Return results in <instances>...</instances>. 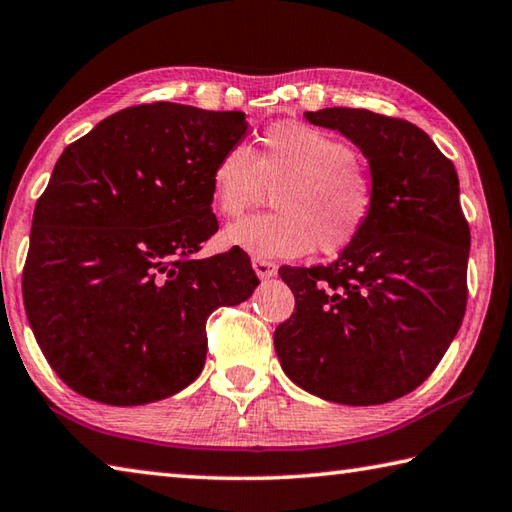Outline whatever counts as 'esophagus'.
<instances>
[{
    "mask_svg": "<svg viewBox=\"0 0 512 512\" xmlns=\"http://www.w3.org/2000/svg\"><path fill=\"white\" fill-rule=\"evenodd\" d=\"M253 268L262 280H268V277H273L277 273V266L273 262H266V259H259V257H253Z\"/></svg>",
    "mask_w": 512,
    "mask_h": 512,
    "instance_id": "obj_1",
    "label": "esophagus"
}]
</instances>
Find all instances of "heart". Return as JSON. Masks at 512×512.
I'll use <instances>...</instances> for the list:
<instances>
[{
  "label": "heart",
  "instance_id": "b5f03b06",
  "mask_svg": "<svg viewBox=\"0 0 512 512\" xmlns=\"http://www.w3.org/2000/svg\"><path fill=\"white\" fill-rule=\"evenodd\" d=\"M212 203L239 217L273 192L271 215H255L224 230V244L255 257H300L318 248L336 255L356 244L376 208L371 176L351 147L320 129L284 120L248 154L230 147L212 167Z\"/></svg>",
  "mask_w": 512,
  "mask_h": 512
}]
</instances>
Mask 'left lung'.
<instances>
[{"instance_id":"1","label":"left lung","mask_w":512,"mask_h":512,"mask_svg":"<svg viewBox=\"0 0 512 512\" xmlns=\"http://www.w3.org/2000/svg\"><path fill=\"white\" fill-rule=\"evenodd\" d=\"M367 156L376 208L329 266H282L295 311L275 329L284 374L340 405L396 401L423 383L468 302L470 228L459 176L421 127L367 109L306 111Z\"/></svg>"}]
</instances>
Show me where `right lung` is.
Listing matches in <instances>:
<instances>
[{
  "label": "right lung",
  "instance_id": "right-lung-1",
  "mask_svg": "<svg viewBox=\"0 0 512 512\" xmlns=\"http://www.w3.org/2000/svg\"><path fill=\"white\" fill-rule=\"evenodd\" d=\"M244 111L127 107L62 152L35 203L24 309L73 392L145 405L188 387L206 322L259 284L239 248L199 259L219 230L212 167L246 134Z\"/></svg>",
  "mask_w": 512,
  "mask_h": 512
}]
</instances>
